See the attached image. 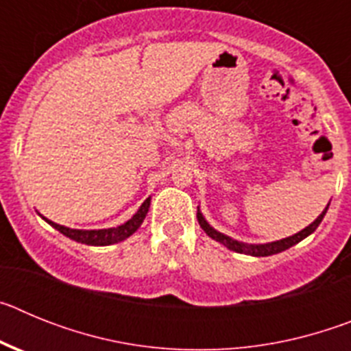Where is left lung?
Returning <instances> with one entry per match:
<instances>
[{"instance_id": "8db88e82", "label": "left lung", "mask_w": 351, "mask_h": 351, "mask_svg": "<svg viewBox=\"0 0 351 351\" xmlns=\"http://www.w3.org/2000/svg\"><path fill=\"white\" fill-rule=\"evenodd\" d=\"M327 209H328V206L325 207L324 213H322L320 216H318V218L311 223V225L306 226V228H304V230H300L299 234L291 235V237H287V239H281V241H276V243H269V244H244V243H239V241H234V239H230V237H226V235H223L221 232L214 230L213 226H210L209 223L204 219V216L200 210H197V219H198V223H200V226H202V230L206 232L209 237H213L214 241L221 243L223 246H226L228 250L237 251V253H244V255H251V256H269V255H276V253H281V251L288 250V247H291L293 244L300 243L302 239L308 237L309 234H313V232L318 228V225L322 223V219H324Z\"/></svg>"}]
</instances>
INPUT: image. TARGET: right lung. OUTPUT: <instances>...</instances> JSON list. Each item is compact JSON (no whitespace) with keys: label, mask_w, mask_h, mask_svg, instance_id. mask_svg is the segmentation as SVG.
Wrapping results in <instances>:
<instances>
[{"label":"right lung","mask_w":351,"mask_h":351,"mask_svg":"<svg viewBox=\"0 0 351 351\" xmlns=\"http://www.w3.org/2000/svg\"><path fill=\"white\" fill-rule=\"evenodd\" d=\"M149 204H151V198H147L144 204L141 206V209L137 210V214L133 216L132 219L125 223V225H119L116 228H104V230H75V228H66L63 225H58L54 221H45L49 225H52L56 230H60L61 234L66 235V237L73 239L77 243H82V244H89V246H108V244H116L119 241H125L126 237L133 234V232L137 230L138 226L142 225L144 221L145 214L149 210Z\"/></svg>","instance_id":"add662e5"}]
</instances>
